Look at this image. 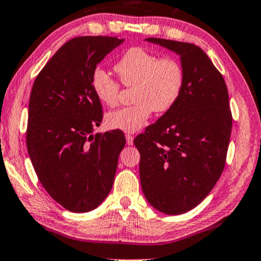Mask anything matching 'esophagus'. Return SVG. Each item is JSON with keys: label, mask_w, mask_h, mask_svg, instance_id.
Instances as JSON below:
<instances>
[{"label": "esophagus", "mask_w": 261, "mask_h": 261, "mask_svg": "<svg viewBox=\"0 0 261 261\" xmlns=\"http://www.w3.org/2000/svg\"><path fill=\"white\" fill-rule=\"evenodd\" d=\"M133 140H134L133 135H130V134H127V135H126L127 145H133Z\"/></svg>", "instance_id": "1"}]
</instances>
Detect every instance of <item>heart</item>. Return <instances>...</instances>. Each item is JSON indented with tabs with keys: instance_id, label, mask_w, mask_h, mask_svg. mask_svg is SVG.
I'll return each instance as SVG.
<instances>
[{
	"instance_id": "1",
	"label": "heart",
	"mask_w": 261,
	"mask_h": 261,
	"mask_svg": "<svg viewBox=\"0 0 261 261\" xmlns=\"http://www.w3.org/2000/svg\"><path fill=\"white\" fill-rule=\"evenodd\" d=\"M115 69L123 85L134 86V106L121 108L107 115V124L113 129L133 133L147 123L153 110L165 113L180 99L185 86V70L175 57H160L143 48L123 54ZM93 93L108 107L116 106L120 84L108 72L96 68L91 77Z\"/></svg>"
}]
</instances>
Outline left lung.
<instances>
[{
    "mask_svg": "<svg viewBox=\"0 0 261 261\" xmlns=\"http://www.w3.org/2000/svg\"><path fill=\"white\" fill-rule=\"evenodd\" d=\"M145 40L180 56L185 86L177 103L135 138L141 188L155 210L181 215L207 197L224 169L232 124L228 89L199 46Z\"/></svg>",
    "mask_w": 261,
    "mask_h": 261,
    "instance_id": "8db88e82",
    "label": "left lung"
}]
</instances>
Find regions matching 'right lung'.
<instances>
[{
    "instance_id": "add662e5",
    "label": "right lung",
    "mask_w": 261,
    "mask_h": 261,
    "mask_svg": "<svg viewBox=\"0 0 261 261\" xmlns=\"http://www.w3.org/2000/svg\"><path fill=\"white\" fill-rule=\"evenodd\" d=\"M123 40L103 36L68 40L32 86L27 151L40 184L68 211H92L113 187L126 138L117 129L92 133L103 113L91 77L97 64Z\"/></svg>"
}]
</instances>
